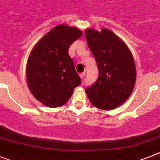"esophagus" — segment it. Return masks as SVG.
Listing matches in <instances>:
<instances>
[{"mask_svg":"<svg viewBox=\"0 0 160 160\" xmlns=\"http://www.w3.org/2000/svg\"><path fill=\"white\" fill-rule=\"evenodd\" d=\"M80 76L81 79H84V77L85 76V73L84 72V73H81V74H80Z\"/></svg>","mask_w":160,"mask_h":160,"instance_id":"1","label":"esophagus"}]
</instances>
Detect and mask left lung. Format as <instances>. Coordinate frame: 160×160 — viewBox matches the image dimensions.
Masks as SVG:
<instances>
[{
	"label": "left lung",
	"mask_w": 160,
	"mask_h": 160,
	"mask_svg": "<svg viewBox=\"0 0 160 160\" xmlns=\"http://www.w3.org/2000/svg\"><path fill=\"white\" fill-rule=\"evenodd\" d=\"M89 48L97 63V81L85 89L94 106L111 110L130 96L136 80V68L131 51L121 39L106 28L85 30Z\"/></svg>",
	"instance_id": "left-lung-1"
}]
</instances>
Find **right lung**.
<instances>
[{"mask_svg":"<svg viewBox=\"0 0 160 160\" xmlns=\"http://www.w3.org/2000/svg\"><path fill=\"white\" fill-rule=\"evenodd\" d=\"M82 36L76 27L58 25L32 49L26 64L29 90L36 100L50 108L64 105L81 80L68 50Z\"/></svg>","mask_w":160,"mask_h":160,"instance_id":"add662e5","label":"right lung"}]
</instances>
